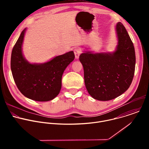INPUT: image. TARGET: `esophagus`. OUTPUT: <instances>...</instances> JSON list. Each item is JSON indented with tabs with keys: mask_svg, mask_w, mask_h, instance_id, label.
Here are the masks:
<instances>
[{
	"mask_svg": "<svg viewBox=\"0 0 149 149\" xmlns=\"http://www.w3.org/2000/svg\"><path fill=\"white\" fill-rule=\"evenodd\" d=\"M74 54H75V58L77 59H78L79 58V56L81 53V51L80 50L79 48H75L74 50Z\"/></svg>",
	"mask_w": 149,
	"mask_h": 149,
	"instance_id": "1",
	"label": "esophagus"
}]
</instances>
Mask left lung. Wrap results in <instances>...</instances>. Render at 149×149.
Wrapping results in <instances>:
<instances>
[{"mask_svg":"<svg viewBox=\"0 0 149 149\" xmlns=\"http://www.w3.org/2000/svg\"><path fill=\"white\" fill-rule=\"evenodd\" d=\"M116 28L118 44L114 52L86 51L79 56L86 88L97 100L109 101L120 96L129 88L133 79L136 65L133 44L121 22Z\"/></svg>","mask_w":149,"mask_h":149,"instance_id":"left-lung-1","label":"left lung"}]
</instances>
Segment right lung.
I'll use <instances>...</instances> for the list:
<instances>
[{"mask_svg":"<svg viewBox=\"0 0 149 149\" xmlns=\"http://www.w3.org/2000/svg\"><path fill=\"white\" fill-rule=\"evenodd\" d=\"M26 28L21 32L11 55L10 67L15 82L24 96L37 101L55 98L61 89L62 76L74 61L73 51L56 56L43 63H31L24 58L22 47Z\"/></svg>","mask_w":149,"mask_h":149,"instance_id":"right-lung-1","label":"right lung"}]
</instances>
